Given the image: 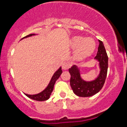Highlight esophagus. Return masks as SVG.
Masks as SVG:
<instances>
[{
	"label": "esophagus",
	"instance_id": "34e87169",
	"mask_svg": "<svg viewBox=\"0 0 127 127\" xmlns=\"http://www.w3.org/2000/svg\"><path fill=\"white\" fill-rule=\"evenodd\" d=\"M69 66H70V65H69V63H64L62 64V67L64 70H66V69H68Z\"/></svg>",
	"mask_w": 127,
	"mask_h": 127
}]
</instances>
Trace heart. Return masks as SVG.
<instances>
[{"label": "heart", "mask_w": 127, "mask_h": 127, "mask_svg": "<svg viewBox=\"0 0 127 127\" xmlns=\"http://www.w3.org/2000/svg\"><path fill=\"white\" fill-rule=\"evenodd\" d=\"M71 47L75 49L74 57L76 60H82L92 55L96 49V42L92 37H84L77 35L71 41Z\"/></svg>", "instance_id": "heart-1"}]
</instances>
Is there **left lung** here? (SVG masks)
Masks as SVG:
<instances>
[{
	"label": "left lung",
	"instance_id": "obj_1",
	"mask_svg": "<svg viewBox=\"0 0 127 127\" xmlns=\"http://www.w3.org/2000/svg\"><path fill=\"white\" fill-rule=\"evenodd\" d=\"M95 60L99 62V73L94 80L86 81L81 76L80 68L73 65L69 69L71 74L70 85L73 92L78 96H92L101 90L105 83L108 71V58L103 42L99 40L98 53Z\"/></svg>",
	"mask_w": 127,
	"mask_h": 127
}]
</instances>
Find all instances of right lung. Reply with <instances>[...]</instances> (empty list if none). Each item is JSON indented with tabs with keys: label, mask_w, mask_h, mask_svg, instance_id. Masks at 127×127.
Segmentation results:
<instances>
[{
	"label": "right lung",
	"mask_w": 127,
	"mask_h": 127,
	"mask_svg": "<svg viewBox=\"0 0 127 127\" xmlns=\"http://www.w3.org/2000/svg\"><path fill=\"white\" fill-rule=\"evenodd\" d=\"M36 35L35 34H29V35H26V37H23L22 39L24 38H27L28 37H31L32 35ZM63 71L61 69V67H60L55 73H54L53 76H52L51 79L50 81H49V83L48 84L47 87L42 92H40L39 93H37V94L35 95H28V94H26V96L28 97H29V98L32 99H34V100H36V101H46L47 99H48L50 97L51 95V93L53 92V88H54V84H55L56 81H57L58 78H60V75L62 73Z\"/></svg>",
	"instance_id": "add662e5"
}]
</instances>
